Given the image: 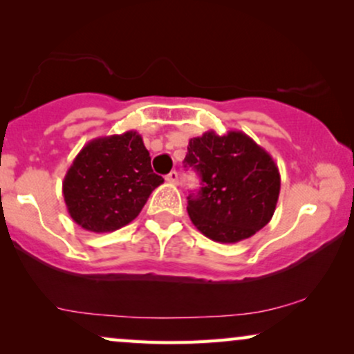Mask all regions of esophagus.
Here are the masks:
<instances>
[{
  "label": "esophagus",
  "mask_w": 354,
  "mask_h": 354,
  "mask_svg": "<svg viewBox=\"0 0 354 354\" xmlns=\"http://www.w3.org/2000/svg\"><path fill=\"white\" fill-rule=\"evenodd\" d=\"M166 180L169 183H172V185H177V183H178V174L176 171H172L171 174H167V176H166Z\"/></svg>",
  "instance_id": "obj_1"
}]
</instances>
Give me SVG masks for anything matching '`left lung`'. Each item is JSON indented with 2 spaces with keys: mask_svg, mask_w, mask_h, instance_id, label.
<instances>
[{
  "mask_svg": "<svg viewBox=\"0 0 354 354\" xmlns=\"http://www.w3.org/2000/svg\"><path fill=\"white\" fill-rule=\"evenodd\" d=\"M183 164L201 178L200 192L188 196L187 211L207 239L236 243L272 219L280 193L279 167L246 133L209 130L192 138Z\"/></svg>",
  "mask_w": 354,
  "mask_h": 354,
  "instance_id": "1",
  "label": "left lung"
}]
</instances>
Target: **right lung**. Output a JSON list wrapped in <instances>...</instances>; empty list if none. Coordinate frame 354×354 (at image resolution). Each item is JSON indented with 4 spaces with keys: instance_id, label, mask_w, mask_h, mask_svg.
Listing matches in <instances>:
<instances>
[{
    "instance_id": "right-lung-1",
    "label": "right lung",
    "mask_w": 354,
    "mask_h": 354,
    "mask_svg": "<svg viewBox=\"0 0 354 354\" xmlns=\"http://www.w3.org/2000/svg\"><path fill=\"white\" fill-rule=\"evenodd\" d=\"M162 182L142 135L129 130L86 143L67 169L62 195L75 224L104 234L132 222Z\"/></svg>"
}]
</instances>
